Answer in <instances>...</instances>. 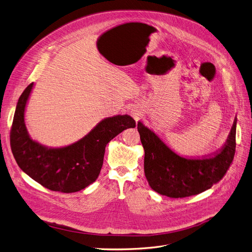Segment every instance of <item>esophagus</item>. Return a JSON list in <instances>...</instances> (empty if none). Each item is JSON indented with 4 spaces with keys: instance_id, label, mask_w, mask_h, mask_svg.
Listing matches in <instances>:
<instances>
[{
    "instance_id": "1",
    "label": "esophagus",
    "mask_w": 252,
    "mask_h": 252,
    "mask_svg": "<svg viewBox=\"0 0 252 252\" xmlns=\"http://www.w3.org/2000/svg\"><path fill=\"white\" fill-rule=\"evenodd\" d=\"M131 114H132V116L134 117V119L135 120H138L139 119V113L138 112H136V111H131Z\"/></svg>"
}]
</instances>
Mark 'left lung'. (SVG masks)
I'll return each instance as SVG.
<instances>
[{
	"label": "left lung",
	"mask_w": 252,
	"mask_h": 252,
	"mask_svg": "<svg viewBox=\"0 0 252 252\" xmlns=\"http://www.w3.org/2000/svg\"><path fill=\"white\" fill-rule=\"evenodd\" d=\"M137 129L144 149L146 180L153 190L168 197H187L210 189L223 178L235 156L236 119L224 146L201 158L177 155L141 122Z\"/></svg>",
	"instance_id": "8db88e82"
}]
</instances>
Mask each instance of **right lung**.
<instances>
[{
	"label": "right lung",
	"instance_id": "obj_1",
	"mask_svg": "<svg viewBox=\"0 0 252 252\" xmlns=\"http://www.w3.org/2000/svg\"><path fill=\"white\" fill-rule=\"evenodd\" d=\"M33 83L20 95L10 131L12 154L19 168L52 191L72 193L94 183L99 175L106 145L136 123L128 115L106 118L86 136L61 149H48L29 137L24 110Z\"/></svg>",
	"mask_w": 252,
	"mask_h": 252
}]
</instances>
